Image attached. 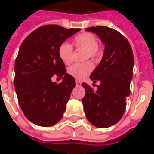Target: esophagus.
Segmentation results:
<instances>
[{"label":"esophagus","mask_w":154,"mask_h":154,"mask_svg":"<svg viewBox=\"0 0 154 154\" xmlns=\"http://www.w3.org/2000/svg\"><path fill=\"white\" fill-rule=\"evenodd\" d=\"M81 84H82V82H81L80 81H79V80H76V85H77V86H80Z\"/></svg>","instance_id":"34e87169"}]
</instances>
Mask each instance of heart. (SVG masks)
Wrapping results in <instances>:
<instances>
[{"label": "heart", "mask_w": 154, "mask_h": 154, "mask_svg": "<svg viewBox=\"0 0 154 154\" xmlns=\"http://www.w3.org/2000/svg\"><path fill=\"white\" fill-rule=\"evenodd\" d=\"M74 46L77 49H83L85 51L83 59L95 60L100 55V47L97 44V40L94 34L91 32H84L78 34L74 37ZM57 54L64 64L69 65L73 58V48L67 42L60 44L57 49ZM93 66L90 62L74 64L70 66L67 72L78 80H82L92 72Z\"/></svg>", "instance_id": "1"}]
</instances>
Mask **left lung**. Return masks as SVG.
Listing matches in <instances>:
<instances>
[{"mask_svg": "<svg viewBox=\"0 0 154 154\" xmlns=\"http://www.w3.org/2000/svg\"><path fill=\"white\" fill-rule=\"evenodd\" d=\"M86 31L99 36L105 49L102 61L90 76L94 83L99 81L100 84L94 91L83 82L86 95L82 101L88 121L97 128H106L116 124L125 112L133 78V51L128 41L114 29L98 26Z\"/></svg>", "mask_w": 154, "mask_h": 154, "instance_id": "left-lung-1", "label": "left lung"}]
</instances>
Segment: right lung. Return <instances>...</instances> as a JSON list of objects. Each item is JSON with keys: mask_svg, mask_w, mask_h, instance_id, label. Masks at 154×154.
<instances>
[{"mask_svg": "<svg viewBox=\"0 0 154 154\" xmlns=\"http://www.w3.org/2000/svg\"><path fill=\"white\" fill-rule=\"evenodd\" d=\"M80 30L46 25L33 31L21 43L15 62L14 86L23 113L36 125H55L66 110L76 82L66 73L57 49ZM53 76L63 80L57 85L51 81Z\"/></svg>", "mask_w": 154, "mask_h": 154, "instance_id": "add662e5", "label": "right lung"}]
</instances>
